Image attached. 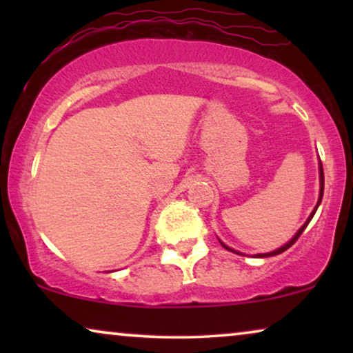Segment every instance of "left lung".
I'll list each match as a JSON object with an SVG mask.
<instances>
[{
    "label": "left lung",
    "instance_id": "left-lung-1",
    "mask_svg": "<svg viewBox=\"0 0 353 353\" xmlns=\"http://www.w3.org/2000/svg\"><path fill=\"white\" fill-rule=\"evenodd\" d=\"M323 190H325V175H323V165H320V197H318V204L315 205V209H313V212H312V215H310V216H308V220L305 221V223H303V226H302V228L297 231V233H296V236H294V238H292L291 241H289V243H288V244H284V245H283V248H279V249H276V250H273V252H268V254H259V255H257V257H273V255H278V254H281V252H284V250H288L289 248H291V245H292L294 243H296V241H297L299 238H301V234L303 233V230H305V228H307V225H308V223H310V220L313 219V215H315V212H316V209H318V205H320V202H321V199H323ZM220 243H221V241H220ZM221 245H223V248H225V249H228V250H231V252H234V250H233V249H230V248H228V245H225L223 243H221Z\"/></svg>",
    "mask_w": 353,
    "mask_h": 353
}]
</instances>
